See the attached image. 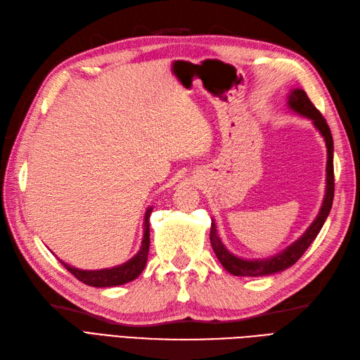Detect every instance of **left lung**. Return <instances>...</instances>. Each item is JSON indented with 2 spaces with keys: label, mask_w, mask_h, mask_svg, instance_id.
I'll use <instances>...</instances> for the list:
<instances>
[{
  "label": "left lung",
  "mask_w": 360,
  "mask_h": 360,
  "mask_svg": "<svg viewBox=\"0 0 360 360\" xmlns=\"http://www.w3.org/2000/svg\"><path fill=\"white\" fill-rule=\"evenodd\" d=\"M288 108L297 112L302 117H307L312 121L316 129L321 133L324 137V142H326L328 148V165H326V194H324V200L321 205V210L317 215V218L312 221V224L307 229L305 233L300 236L292 245L287 247L284 251H281L276 256L271 259H263V260H245L233 256L221 242V239L217 235V226L212 221L211 224V245L214 248L215 256L218 257L219 263L224 266V269L230 272L231 275L236 276H262V275H271L275 272H281L290 266L295 264L302 254L308 250V247L312 243L321 230L324 221L330 212L332 202H333V191H335V179H333V141L330 129L323 118V115L317 110L314 104L311 103L308 98L307 92L304 89H293L288 96Z\"/></svg>",
  "instance_id": "left-lung-1"
}]
</instances>
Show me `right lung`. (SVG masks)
<instances>
[{"mask_svg": "<svg viewBox=\"0 0 360 360\" xmlns=\"http://www.w3.org/2000/svg\"><path fill=\"white\" fill-rule=\"evenodd\" d=\"M153 212V207H148L143 219V239H142V247L133 259L125 262L120 266H115L110 269H100V271H82L73 268V266L67 264L64 262V268L73 274L79 281H82L86 285L92 287H113V285H121L125 283H130L142 274L145 269V264L148 260V251H149V217Z\"/></svg>", "mask_w": 360, "mask_h": 360, "instance_id": "add662e5", "label": "right lung"}]
</instances>
